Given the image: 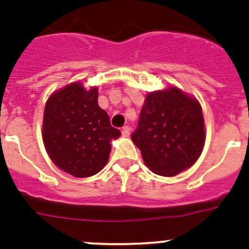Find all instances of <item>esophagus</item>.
Masks as SVG:
<instances>
[{
	"label": "esophagus",
	"instance_id": "34e87169",
	"mask_svg": "<svg viewBox=\"0 0 249 249\" xmlns=\"http://www.w3.org/2000/svg\"><path fill=\"white\" fill-rule=\"evenodd\" d=\"M129 132H131V127H129V126H123L122 135L124 136V137H128Z\"/></svg>",
	"mask_w": 249,
	"mask_h": 249
}]
</instances>
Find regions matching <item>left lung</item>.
Instances as JSON below:
<instances>
[{
  "instance_id": "left-lung-1",
  "label": "left lung",
  "mask_w": 249,
  "mask_h": 249,
  "mask_svg": "<svg viewBox=\"0 0 249 249\" xmlns=\"http://www.w3.org/2000/svg\"><path fill=\"white\" fill-rule=\"evenodd\" d=\"M131 138L152 172L178 175L190 168L203 149L201 105L176 87L149 93Z\"/></svg>"
}]
</instances>
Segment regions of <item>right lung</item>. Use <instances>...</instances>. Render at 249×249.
<instances>
[{
    "instance_id": "1",
    "label": "right lung",
    "mask_w": 249,
    "mask_h": 249,
    "mask_svg": "<svg viewBox=\"0 0 249 249\" xmlns=\"http://www.w3.org/2000/svg\"><path fill=\"white\" fill-rule=\"evenodd\" d=\"M121 136L98 106V89L71 83L51 94L43 114V143L54 164L73 177H91L106 166L111 141Z\"/></svg>"
}]
</instances>
